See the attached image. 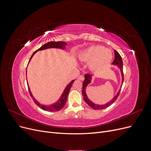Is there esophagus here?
I'll list each match as a JSON object with an SVG mask.
<instances>
[{"mask_svg":"<svg viewBox=\"0 0 151 151\" xmlns=\"http://www.w3.org/2000/svg\"><path fill=\"white\" fill-rule=\"evenodd\" d=\"M77 79L79 80V81H83L84 79V77L83 75H81L78 77H77Z\"/></svg>","mask_w":151,"mask_h":151,"instance_id":"esophagus-1","label":"esophagus"}]
</instances>
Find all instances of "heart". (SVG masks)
Masks as SVG:
<instances>
[{"instance_id":"b5f03b06","label":"heart","mask_w":151,"mask_h":151,"mask_svg":"<svg viewBox=\"0 0 151 151\" xmlns=\"http://www.w3.org/2000/svg\"><path fill=\"white\" fill-rule=\"evenodd\" d=\"M81 61L89 62V68L93 71H98L107 67L113 58V54L109 49L102 46L95 45L84 51L79 55Z\"/></svg>"}]
</instances>
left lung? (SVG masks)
<instances>
[{
    "mask_svg": "<svg viewBox=\"0 0 151 151\" xmlns=\"http://www.w3.org/2000/svg\"><path fill=\"white\" fill-rule=\"evenodd\" d=\"M112 64L117 65V67L120 68V72H121V74H122V84L123 82V79H124V77H123V61H122V59L120 55L116 51V50H115V59H114L113 62H112ZM92 76H93L92 75L88 74H86L84 76L85 79L83 82V91H82L83 98L84 99L85 102L88 104L90 107H91L94 109H103L106 108L108 107L109 106H110L112 103H113L116 101V99L118 97V96H119L121 88H120L119 91H118L117 94L115 96H114V98L111 100V101H109V102H108L107 103L104 104H96L91 101V100L88 98V96H87L86 93V89L87 88V86H88L89 83H91V79H92ZM121 86H122V85H121Z\"/></svg>",
    "mask_w": 151,
    "mask_h": 151,
    "instance_id": "obj_1",
    "label": "left lung"
}]
</instances>
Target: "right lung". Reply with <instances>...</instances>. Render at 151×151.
Listing matches in <instances>:
<instances>
[{
	"mask_svg": "<svg viewBox=\"0 0 151 151\" xmlns=\"http://www.w3.org/2000/svg\"><path fill=\"white\" fill-rule=\"evenodd\" d=\"M66 45H67V44L64 42H50L45 43V45H43L42 47H40L39 49H38L37 50H36V51L33 53V55H32L30 59H29V62H30L31 59L32 58V57H33L34 55L38 51H39V50H45V49L52 48L64 49ZM74 80H72L70 82V83L66 86V88H65L64 91H63V92L60 98L58 99L57 101H56L55 103H54L53 104H52L50 105H43V104H40L39 102L36 101V100L35 99V98L33 97V94H32L31 92L29 86H28V90H29V94L31 95V98H33V101H35L36 104H37L40 108L43 109V110L48 111H51V112H54V111H60L61 109H62L63 107H64L65 104L67 102V96H68V93H69L70 89L71 88V87H72L73 83H74Z\"/></svg>",
	"mask_w": 151,
	"mask_h": 151,
	"instance_id": "obj_1",
	"label": "right lung"
}]
</instances>
